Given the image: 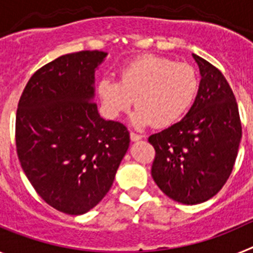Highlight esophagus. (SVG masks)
I'll use <instances>...</instances> for the list:
<instances>
[{"label":"esophagus","instance_id":"esophagus-1","mask_svg":"<svg viewBox=\"0 0 253 253\" xmlns=\"http://www.w3.org/2000/svg\"><path fill=\"white\" fill-rule=\"evenodd\" d=\"M130 139L133 140V142H137V140L142 139V135H140V134L134 133V131H130Z\"/></svg>","mask_w":253,"mask_h":253}]
</instances>
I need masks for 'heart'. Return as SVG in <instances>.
Masks as SVG:
<instances>
[{"mask_svg": "<svg viewBox=\"0 0 253 253\" xmlns=\"http://www.w3.org/2000/svg\"><path fill=\"white\" fill-rule=\"evenodd\" d=\"M119 81L102 78L97 93L107 116L113 119L133 106L135 125L169 126L193 106L199 90L195 69L186 63L157 55H143L119 71Z\"/></svg>", "mask_w": 253, "mask_h": 253, "instance_id": "obj_1", "label": "heart"}]
</instances>
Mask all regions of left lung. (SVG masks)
I'll return each mask as SVG.
<instances>
[{
	"instance_id": "left-lung-1",
	"label": "left lung",
	"mask_w": 253,
	"mask_h": 253,
	"mask_svg": "<svg viewBox=\"0 0 253 253\" xmlns=\"http://www.w3.org/2000/svg\"><path fill=\"white\" fill-rule=\"evenodd\" d=\"M202 81L184 119L152 134V177L175 202L200 204L220 191L236 162L241 137L240 111L223 73L193 54Z\"/></svg>"
}]
</instances>
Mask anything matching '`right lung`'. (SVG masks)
<instances>
[{
    "label": "right lung",
    "mask_w": 253,
    "mask_h": 253,
    "mask_svg": "<svg viewBox=\"0 0 253 253\" xmlns=\"http://www.w3.org/2000/svg\"><path fill=\"white\" fill-rule=\"evenodd\" d=\"M99 50L62 55L39 68L17 104L16 152L26 177L51 208L71 215L99 204L129 147L124 124L92 101Z\"/></svg>",
    "instance_id": "right-lung-1"
}]
</instances>
